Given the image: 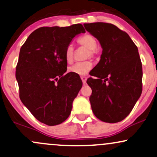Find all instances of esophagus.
<instances>
[{"label":"esophagus","mask_w":157,"mask_h":157,"mask_svg":"<svg viewBox=\"0 0 157 157\" xmlns=\"http://www.w3.org/2000/svg\"><path fill=\"white\" fill-rule=\"evenodd\" d=\"M86 79H87V78H86V77H85V76H82V77H81V80H82V82H83V84L86 83Z\"/></svg>","instance_id":"34e87169"}]
</instances>
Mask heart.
Returning <instances> with one entry per match:
<instances>
[{
    "label": "heart",
    "instance_id": "heart-1",
    "mask_svg": "<svg viewBox=\"0 0 157 157\" xmlns=\"http://www.w3.org/2000/svg\"><path fill=\"white\" fill-rule=\"evenodd\" d=\"M78 44L81 46H84L89 49L87 52V57H93L96 54V48L97 46V40L92 35L86 34L82 35V37H79L77 40ZM74 54H75V48L73 45L69 44L66 47L65 51V58L67 63H70L73 61ZM92 68V63L89 60L78 62L74 64L73 66L68 68V71L70 73H73L77 75H86Z\"/></svg>",
    "mask_w": 157,
    "mask_h": 157
}]
</instances>
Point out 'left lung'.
<instances>
[{"mask_svg": "<svg viewBox=\"0 0 157 157\" xmlns=\"http://www.w3.org/2000/svg\"><path fill=\"white\" fill-rule=\"evenodd\" d=\"M85 28L100 41V62L90 72L87 83L94 114L102 122L124 120L142 91V67L138 48L125 32L108 23H85Z\"/></svg>", "mask_w": 157, "mask_h": 157, "instance_id": "left-lung-1", "label": "left lung"}]
</instances>
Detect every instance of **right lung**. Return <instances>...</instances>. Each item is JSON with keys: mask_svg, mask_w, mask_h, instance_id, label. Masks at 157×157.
<instances>
[{"mask_svg": "<svg viewBox=\"0 0 157 157\" xmlns=\"http://www.w3.org/2000/svg\"><path fill=\"white\" fill-rule=\"evenodd\" d=\"M84 32L80 23L40 27L29 36L20 50L15 71L20 99L46 125H59L68 117L82 88L79 75L65 74V51L75 36Z\"/></svg>", "mask_w": 157, "mask_h": 157, "instance_id": "1", "label": "right lung"}]
</instances>
